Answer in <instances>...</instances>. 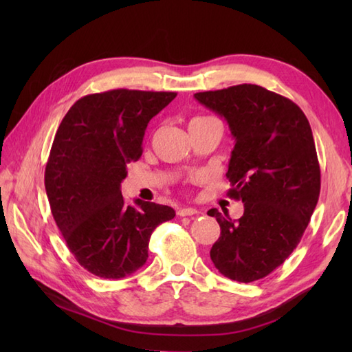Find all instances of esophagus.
I'll list each match as a JSON object with an SVG mask.
<instances>
[{
	"label": "esophagus",
	"mask_w": 352,
	"mask_h": 352,
	"mask_svg": "<svg viewBox=\"0 0 352 352\" xmlns=\"http://www.w3.org/2000/svg\"><path fill=\"white\" fill-rule=\"evenodd\" d=\"M199 212L197 208H192V207H183V208H178L177 214L178 216H193V214H198Z\"/></svg>",
	"instance_id": "obj_1"
}]
</instances>
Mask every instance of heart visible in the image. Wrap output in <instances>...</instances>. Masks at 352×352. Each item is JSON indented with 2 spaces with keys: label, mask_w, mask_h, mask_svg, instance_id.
<instances>
[{
  "label": "heart",
  "mask_w": 352,
  "mask_h": 352,
  "mask_svg": "<svg viewBox=\"0 0 352 352\" xmlns=\"http://www.w3.org/2000/svg\"><path fill=\"white\" fill-rule=\"evenodd\" d=\"M207 119H212V118H210V116H197V118H193V119H192L189 125H193V124H198V122L207 121Z\"/></svg>",
  "instance_id": "b5f03b06"
}]
</instances>
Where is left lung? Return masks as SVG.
<instances>
[{
	"label": "left lung",
	"mask_w": 352,
	"mask_h": 352,
	"mask_svg": "<svg viewBox=\"0 0 352 352\" xmlns=\"http://www.w3.org/2000/svg\"><path fill=\"white\" fill-rule=\"evenodd\" d=\"M195 98L227 119L236 139L228 197L245 207L241 219L207 212L221 227L210 258L234 281L265 278L300 243L319 199L320 168L309 119L294 101L257 85L198 92Z\"/></svg>",
	"instance_id": "1"
}]
</instances>
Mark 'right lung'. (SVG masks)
Instances as JSON below:
<instances>
[{
	"label": "right lung",
	"mask_w": 352,
	"mask_h": 352,
	"mask_svg": "<svg viewBox=\"0 0 352 352\" xmlns=\"http://www.w3.org/2000/svg\"><path fill=\"white\" fill-rule=\"evenodd\" d=\"M175 96L130 89L86 95L58 125L45 166L51 213L76 260L101 278L144 266L153 231L175 216L168 206L126 204L121 193L148 122Z\"/></svg>",
	"instance_id": "1"
}]
</instances>
